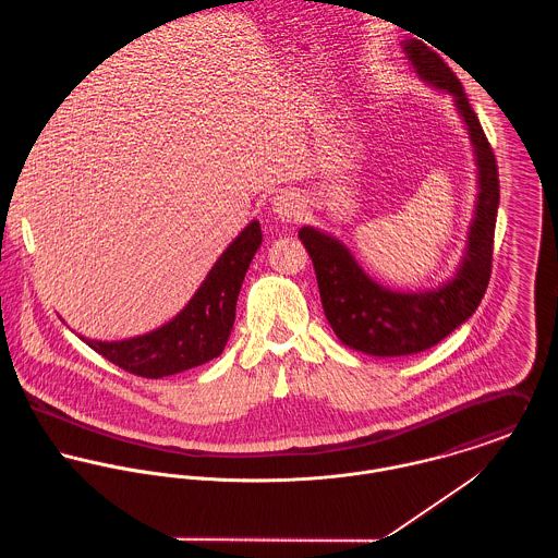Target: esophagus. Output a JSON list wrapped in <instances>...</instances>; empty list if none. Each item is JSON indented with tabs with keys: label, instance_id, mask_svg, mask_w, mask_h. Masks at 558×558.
Wrapping results in <instances>:
<instances>
[{
	"label": "esophagus",
	"instance_id": "esophagus-1",
	"mask_svg": "<svg viewBox=\"0 0 558 558\" xmlns=\"http://www.w3.org/2000/svg\"><path fill=\"white\" fill-rule=\"evenodd\" d=\"M272 210L277 215V219L290 223V221H299L305 213V204L301 199L299 193L294 191H281L275 202H272Z\"/></svg>",
	"mask_w": 558,
	"mask_h": 558
}]
</instances>
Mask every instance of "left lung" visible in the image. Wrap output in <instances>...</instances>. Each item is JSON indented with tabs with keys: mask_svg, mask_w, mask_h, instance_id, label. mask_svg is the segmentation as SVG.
<instances>
[{
	"mask_svg": "<svg viewBox=\"0 0 558 558\" xmlns=\"http://www.w3.org/2000/svg\"><path fill=\"white\" fill-rule=\"evenodd\" d=\"M403 49L423 80L456 96L475 146L481 191L464 264L451 283L432 292H391L372 281L339 240L314 228L299 232L314 262L319 299L330 328L341 343L372 356L423 352L475 314L492 275L494 228L500 199L496 157L464 85L425 43L408 40Z\"/></svg>",
	"mask_w": 558,
	"mask_h": 558,
	"instance_id": "1",
	"label": "left lung"
}]
</instances>
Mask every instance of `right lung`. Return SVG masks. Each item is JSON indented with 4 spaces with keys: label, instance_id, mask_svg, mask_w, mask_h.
I'll use <instances>...</instances> for the list:
<instances>
[{
    "label": "right lung",
    "instance_id": "right-lung-1",
    "mask_svg": "<svg viewBox=\"0 0 558 558\" xmlns=\"http://www.w3.org/2000/svg\"><path fill=\"white\" fill-rule=\"evenodd\" d=\"M259 244L262 230L253 221L223 251L189 305L157 330L124 341L85 339V343L113 365L142 378L180 374L217 359L232 332L240 286Z\"/></svg>",
    "mask_w": 558,
    "mask_h": 558
}]
</instances>
